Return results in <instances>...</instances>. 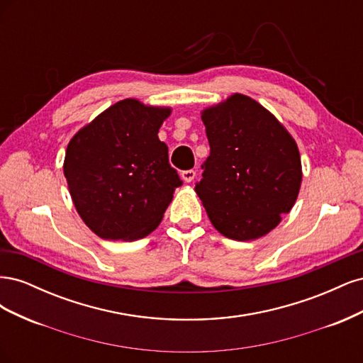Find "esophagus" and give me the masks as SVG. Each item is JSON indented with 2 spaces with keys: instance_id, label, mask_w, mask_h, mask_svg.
I'll return each mask as SVG.
<instances>
[{
  "instance_id": "1",
  "label": "esophagus",
  "mask_w": 363,
  "mask_h": 363,
  "mask_svg": "<svg viewBox=\"0 0 363 363\" xmlns=\"http://www.w3.org/2000/svg\"><path fill=\"white\" fill-rule=\"evenodd\" d=\"M195 175H196V172L194 169H188V171H183L182 172V179L186 183H191L195 179Z\"/></svg>"
}]
</instances>
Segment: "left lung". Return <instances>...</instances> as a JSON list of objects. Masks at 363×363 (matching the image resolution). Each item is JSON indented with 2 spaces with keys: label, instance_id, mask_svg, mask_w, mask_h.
<instances>
[{
  "label": "left lung",
  "instance_id": "obj_1",
  "mask_svg": "<svg viewBox=\"0 0 363 363\" xmlns=\"http://www.w3.org/2000/svg\"><path fill=\"white\" fill-rule=\"evenodd\" d=\"M211 156L195 192L225 238L255 240L276 228L300 192L295 139L268 108L242 94L201 111Z\"/></svg>",
  "mask_w": 363,
  "mask_h": 363
}]
</instances>
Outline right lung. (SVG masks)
I'll return each mask as SVG.
<instances>
[{
  "label": "right lung",
  "instance_id": "1",
  "mask_svg": "<svg viewBox=\"0 0 363 363\" xmlns=\"http://www.w3.org/2000/svg\"><path fill=\"white\" fill-rule=\"evenodd\" d=\"M171 107L125 98L106 108L69 140L63 174L77 213L108 240L155 232L182 180L157 136Z\"/></svg>",
  "mask_w": 363,
  "mask_h": 363
}]
</instances>
